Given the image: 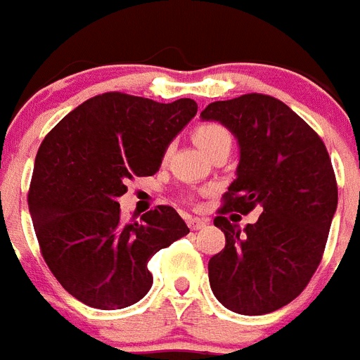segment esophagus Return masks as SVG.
Listing matches in <instances>:
<instances>
[{"instance_id": "esophagus-1", "label": "esophagus", "mask_w": 360, "mask_h": 360, "mask_svg": "<svg viewBox=\"0 0 360 360\" xmlns=\"http://www.w3.org/2000/svg\"><path fill=\"white\" fill-rule=\"evenodd\" d=\"M208 225V221L200 219V217H188V226L191 230H200Z\"/></svg>"}]
</instances>
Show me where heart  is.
I'll return each instance as SVG.
<instances>
[{
	"mask_svg": "<svg viewBox=\"0 0 360 360\" xmlns=\"http://www.w3.org/2000/svg\"><path fill=\"white\" fill-rule=\"evenodd\" d=\"M193 139L206 154L219 148V146L232 145V135L219 122H200V124H197L193 130Z\"/></svg>",
	"mask_w": 360,
	"mask_h": 360,
	"instance_id": "heart-1",
	"label": "heart"
}]
</instances>
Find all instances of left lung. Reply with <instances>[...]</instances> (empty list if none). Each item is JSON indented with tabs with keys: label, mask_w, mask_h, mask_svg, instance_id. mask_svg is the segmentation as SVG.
Wrapping results in <instances>:
<instances>
[{
	"label": "left lung",
	"mask_w": 360,
	"mask_h": 360,
	"mask_svg": "<svg viewBox=\"0 0 360 360\" xmlns=\"http://www.w3.org/2000/svg\"><path fill=\"white\" fill-rule=\"evenodd\" d=\"M200 117L221 122L240 145L236 180L214 219L226 243L208 262L212 292L238 314L283 309L307 288L326 251L338 204L329 152L297 113L267 94L210 103ZM252 209L261 215L245 229L226 217Z\"/></svg>",
	"instance_id": "1"
}]
</instances>
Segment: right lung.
<instances>
[{"instance_id": "obj_1", "label": "right lung", "mask_w": 360, "mask_h": 360, "mask_svg": "<svg viewBox=\"0 0 360 360\" xmlns=\"http://www.w3.org/2000/svg\"><path fill=\"white\" fill-rule=\"evenodd\" d=\"M197 103L103 93L66 115L34 158L30 214L42 258L63 288L93 309L137 303L152 286L148 260L188 234L171 206L126 223L117 198L152 176Z\"/></svg>"}]
</instances>
